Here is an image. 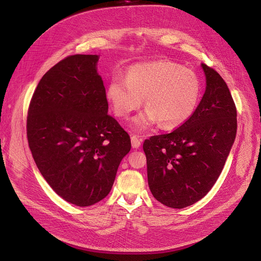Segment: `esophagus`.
I'll return each instance as SVG.
<instances>
[{"instance_id":"esophagus-1","label":"esophagus","mask_w":261,"mask_h":261,"mask_svg":"<svg viewBox=\"0 0 261 261\" xmlns=\"http://www.w3.org/2000/svg\"><path fill=\"white\" fill-rule=\"evenodd\" d=\"M131 142H132V146L134 148H138L141 144V139L137 135H132L131 136Z\"/></svg>"}]
</instances>
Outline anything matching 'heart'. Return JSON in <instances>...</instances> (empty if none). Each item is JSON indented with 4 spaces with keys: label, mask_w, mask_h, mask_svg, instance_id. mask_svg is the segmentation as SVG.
<instances>
[{
    "label": "heart",
    "mask_w": 261,
    "mask_h": 261,
    "mask_svg": "<svg viewBox=\"0 0 261 261\" xmlns=\"http://www.w3.org/2000/svg\"><path fill=\"white\" fill-rule=\"evenodd\" d=\"M201 93L200 81L192 70L160 60L130 67L126 80L114 77L107 88V99L116 116L126 119L144 98L146 109L134 118L133 126L144 130L159 122L162 128L173 129L194 115Z\"/></svg>",
    "instance_id": "heart-1"
}]
</instances>
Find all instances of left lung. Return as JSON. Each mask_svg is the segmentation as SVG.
Segmentation results:
<instances>
[{"label": "left lung", "instance_id": "obj_1", "mask_svg": "<svg viewBox=\"0 0 261 261\" xmlns=\"http://www.w3.org/2000/svg\"><path fill=\"white\" fill-rule=\"evenodd\" d=\"M201 66L206 88L194 115L172 132L143 142L151 192L172 208L192 205L208 193L237 135V107L226 83Z\"/></svg>", "mask_w": 261, "mask_h": 261}]
</instances>
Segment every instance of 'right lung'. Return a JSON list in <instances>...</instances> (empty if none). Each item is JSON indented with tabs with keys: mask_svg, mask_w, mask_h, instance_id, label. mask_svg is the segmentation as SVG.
Segmentation results:
<instances>
[{
	"mask_svg": "<svg viewBox=\"0 0 261 261\" xmlns=\"http://www.w3.org/2000/svg\"><path fill=\"white\" fill-rule=\"evenodd\" d=\"M96 55H73L51 67L30 101L27 136L39 171L64 200L89 206L105 198L129 134L107 114Z\"/></svg>",
	"mask_w": 261,
	"mask_h": 261,
	"instance_id": "1",
	"label": "right lung"
}]
</instances>
